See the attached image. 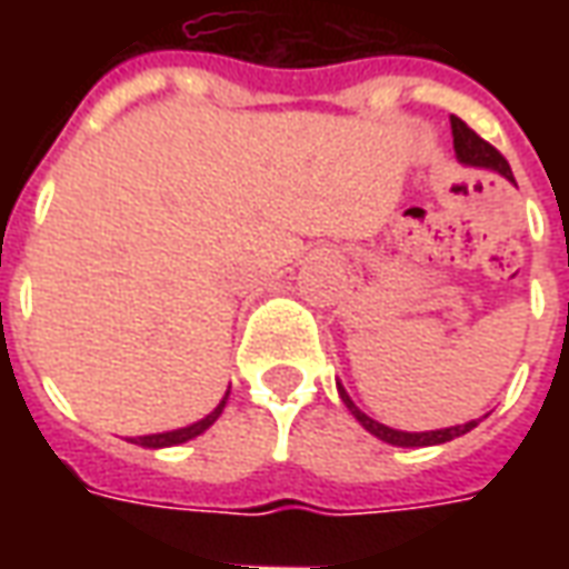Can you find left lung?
<instances>
[{
	"label": "left lung",
	"instance_id": "1",
	"mask_svg": "<svg viewBox=\"0 0 569 569\" xmlns=\"http://www.w3.org/2000/svg\"><path fill=\"white\" fill-rule=\"evenodd\" d=\"M451 133H453V149H457V158L463 163H472V167H488V170H497L506 179H512V167L509 161L502 158L500 151L493 149L488 140H481L476 130L469 128L466 121H460L457 116H451ZM515 182V179H512ZM338 393L345 399V406L350 408V415L369 429L371 436H378L387 445H399V448H427V445H445V441L457 439V436H466L469 429L478 427V420H469V423H460V427H448V429H432V432H402V429H390L371 420L369 415H362L353 399L345 393V387H338Z\"/></svg>",
	"mask_w": 569,
	"mask_h": 569
}]
</instances>
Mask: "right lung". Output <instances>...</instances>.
<instances>
[{"mask_svg":"<svg viewBox=\"0 0 569 569\" xmlns=\"http://www.w3.org/2000/svg\"><path fill=\"white\" fill-rule=\"evenodd\" d=\"M224 399H228V396H224ZM224 399L219 402V406L212 408L207 418L198 420V423H191V427H182V429H173V432H158V436H140V439H133V445H142V448H170V445H182V441L194 439V436H200L203 429L212 427V423L219 420V415H222V408H224Z\"/></svg>","mask_w":569,"mask_h":569,"instance_id":"1","label":"right lung"}]
</instances>
